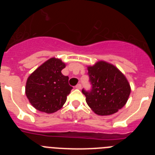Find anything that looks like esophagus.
<instances>
[{
	"instance_id": "1",
	"label": "esophagus",
	"mask_w": 155,
	"mask_h": 155,
	"mask_svg": "<svg viewBox=\"0 0 155 155\" xmlns=\"http://www.w3.org/2000/svg\"><path fill=\"white\" fill-rule=\"evenodd\" d=\"M75 87H76V88H78V89H81V84H78L76 86H75Z\"/></svg>"
}]
</instances>
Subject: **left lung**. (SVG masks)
Listing matches in <instances>:
<instances>
[{
  "mask_svg": "<svg viewBox=\"0 0 155 155\" xmlns=\"http://www.w3.org/2000/svg\"><path fill=\"white\" fill-rule=\"evenodd\" d=\"M91 85L89 90L82 89L86 102L96 114L108 116L124 107L130 94L127 78L116 67L99 61L87 68Z\"/></svg>",
  "mask_w": 155,
  "mask_h": 155,
  "instance_id": "left-lung-1",
  "label": "left lung"
}]
</instances>
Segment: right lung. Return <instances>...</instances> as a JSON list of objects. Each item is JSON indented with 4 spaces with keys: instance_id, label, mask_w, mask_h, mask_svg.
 <instances>
[{
    "instance_id": "add662e5",
    "label": "right lung",
    "mask_w": 155,
    "mask_h": 155,
    "mask_svg": "<svg viewBox=\"0 0 155 155\" xmlns=\"http://www.w3.org/2000/svg\"><path fill=\"white\" fill-rule=\"evenodd\" d=\"M64 68L65 64L61 60L51 58L28 77L25 94L33 107L46 113L62 108L73 88L68 83V76L61 73Z\"/></svg>"
}]
</instances>
